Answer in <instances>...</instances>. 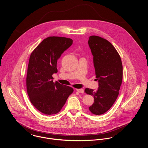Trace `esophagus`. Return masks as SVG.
<instances>
[{"instance_id":"1","label":"esophagus","mask_w":148,"mask_h":148,"mask_svg":"<svg viewBox=\"0 0 148 148\" xmlns=\"http://www.w3.org/2000/svg\"><path fill=\"white\" fill-rule=\"evenodd\" d=\"M77 91L79 92V93H82L83 94L84 92V90L82 88H79V89H77Z\"/></svg>"}]
</instances>
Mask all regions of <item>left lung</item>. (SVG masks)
I'll return each instance as SVG.
<instances>
[{
  "label": "left lung",
  "mask_w": 148,
  "mask_h": 148,
  "mask_svg": "<svg viewBox=\"0 0 148 148\" xmlns=\"http://www.w3.org/2000/svg\"><path fill=\"white\" fill-rule=\"evenodd\" d=\"M88 43L94 57L99 87L96 91L86 88L84 92L94 98V103L88 107L90 111L94 115H102L111 108L119 95L123 79V65L118 52L106 39L91 36Z\"/></svg>",
  "instance_id": "1"
}]
</instances>
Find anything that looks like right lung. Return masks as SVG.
Masks as SVG:
<instances>
[{
  "instance_id": "add662e5",
  "label": "right lung",
  "mask_w": 148,
  "mask_h": 148,
  "mask_svg": "<svg viewBox=\"0 0 148 148\" xmlns=\"http://www.w3.org/2000/svg\"><path fill=\"white\" fill-rule=\"evenodd\" d=\"M73 44L71 38L51 36L45 38L32 52L26 78L27 93L33 106L45 115L58 113L70 94L72 87L54 83L57 60Z\"/></svg>"
}]
</instances>
